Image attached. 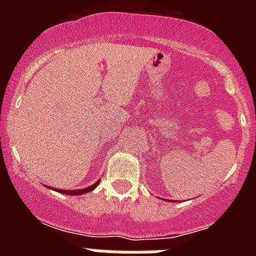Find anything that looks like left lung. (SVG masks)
<instances>
[{
	"label": "left lung",
	"mask_w": 256,
	"mask_h": 256,
	"mask_svg": "<svg viewBox=\"0 0 256 256\" xmlns=\"http://www.w3.org/2000/svg\"><path fill=\"white\" fill-rule=\"evenodd\" d=\"M172 201H173V200H172Z\"/></svg>",
	"instance_id": "left-lung-1"
}]
</instances>
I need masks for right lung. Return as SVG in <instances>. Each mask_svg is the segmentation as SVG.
Masks as SVG:
<instances>
[{
    "label": "right lung",
    "mask_w": 256,
    "mask_h": 256,
    "mask_svg": "<svg viewBox=\"0 0 256 256\" xmlns=\"http://www.w3.org/2000/svg\"><path fill=\"white\" fill-rule=\"evenodd\" d=\"M98 183H100V180H97L96 183H94L92 186L87 187V188H82V190H60V188H54V187H48L47 188H51V190H55V191L60 192V194H65V195H72V196H76V195H83V194H87V192H91L98 186Z\"/></svg>",
    "instance_id": "obj_1"
}]
</instances>
